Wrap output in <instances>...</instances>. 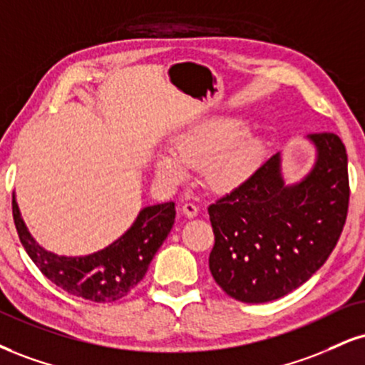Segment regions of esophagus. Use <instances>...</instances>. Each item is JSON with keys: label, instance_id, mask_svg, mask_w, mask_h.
I'll list each match as a JSON object with an SVG mask.
<instances>
[{"label": "esophagus", "instance_id": "34e87169", "mask_svg": "<svg viewBox=\"0 0 365 365\" xmlns=\"http://www.w3.org/2000/svg\"><path fill=\"white\" fill-rule=\"evenodd\" d=\"M182 212L185 214L187 217H195L197 214H199V207H197L195 204H192V202H187V204L182 205Z\"/></svg>", "mask_w": 365, "mask_h": 365}]
</instances>
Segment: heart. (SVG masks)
I'll return each instance as SVG.
<instances>
[{
  "instance_id": "heart-1",
  "label": "heart",
  "mask_w": 365,
  "mask_h": 365,
  "mask_svg": "<svg viewBox=\"0 0 365 365\" xmlns=\"http://www.w3.org/2000/svg\"><path fill=\"white\" fill-rule=\"evenodd\" d=\"M245 122L238 118H212L192 127L175 140V155H161L158 173L170 182H180L188 168L205 166V182L216 190L240 185L260 160V144L253 138H240Z\"/></svg>"
}]
</instances>
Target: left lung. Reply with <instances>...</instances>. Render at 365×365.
<instances>
[{
	"mask_svg": "<svg viewBox=\"0 0 365 365\" xmlns=\"http://www.w3.org/2000/svg\"><path fill=\"white\" fill-rule=\"evenodd\" d=\"M318 161L285 187L274 155L207 207L214 231L209 269L241 302L279 299L322 269L344 231L350 185L346 151L333 133L309 135Z\"/></svg>",
	"mask_w": 365,
	"mask_h": 365,
	"instance_id": "1",
	"label": "left lung"
}]
</instances>
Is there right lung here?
Returning a JSON list of instances; mask_svg holds the SVG:
<instances>
[{"label":"right lung","mask_w":365,"mask_h":365,"mask_svg":"<svg viewBox=\"0 0 365 365\" xmlns=\"http://www.w3.org/2000/svg\"><path fill=\"white\" fill-rule=\"evenodd\" d=\"M13 221L25 252L57 287L93 302H112L129 294L146 275L149 263L175 222V204L149 205L139 212L130 230L102 252L80 258L57 257L35 243L20 217L15 197Z\"/></svg>","instance_id":"right-lung-1"}]
</instances>
